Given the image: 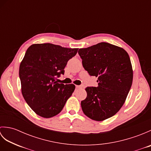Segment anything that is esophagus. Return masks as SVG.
Listing matches in <instances>:
<instances>
[{
    "mask_svg": "<svg viewBox=\"0 0 151 151\" xmlns=\"http://www.w3.org/2000/svg\"><path fill=\"white\" fill-rule=\"evenodd\" d=\"M82 88V87H81V86H77V85L76 86V88H77V89H78V88Z\"/></svg>",
    "mask_w": 151,
    "mask_h": 151,
    "instance_id": "obj_1",
    "label": "esophagus"
}]
</instances>
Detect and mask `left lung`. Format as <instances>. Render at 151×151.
<instances>
[{
  "label": "left lung",
  "instance_id": "left-lung-1",
  "mask_svg": "<svg viewBox=\"0 0 151 151\" xmlns=\"http://www.w3.org/2000/svg\"><path fill=\"white\" fill-rule=\"evenodd\" d=\"M78 54L89 75L98 77L97 87H87V97L81 101L84 114L102 121L117 114L130 89L133 70L130 57L123 48L106 42L84 49Z\"/></svg>",
  "mask_w": 151,
  "mask_h": 151
}]
</instances>
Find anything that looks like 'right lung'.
I'll use <instances>...</instances> for the list:
<instances>
[{
    "mask_svg": "<svg viewBox=\"0 0 151 151\" xmlns=\"http://www.w3.org/2000/svg\"><path fill=\"white\" fill-rule=\"evenodd\" d=\"M78 49L52 43L33 44L28 47L19 67L21 92L28 105L44 118L55 116L62 110L75 86L56 81L68 61Z\"/></svg>",
    "mask_w": 151,
    "mask_h": 151,
    "instance_id": "right-lung-1",
    "label": "right lung"
}]
</instances>
